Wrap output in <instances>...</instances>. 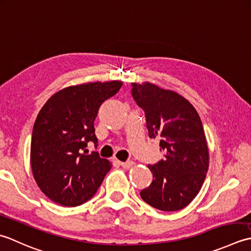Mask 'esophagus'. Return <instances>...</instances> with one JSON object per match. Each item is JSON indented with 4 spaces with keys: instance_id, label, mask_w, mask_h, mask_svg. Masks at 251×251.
Masks as SVG:
<instances>
[{
    "instance_id": "esophagus-1",
    "label": "esophagus",
    "mask_w": 251,
    "mask_h": 251,
    "mask_svg": "<svg viewBox=\"0 0 251 251\" xmlns=\"http://www.w3.org/2000/svg\"><path fill=\"white\" fill-rule=\"evenodd\" d=\"M119 165L124 168V169H130L133 165H134V162L133 161H126V162H119Z\"/></svg>"
}]
</instances>
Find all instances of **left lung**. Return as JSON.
<instances>
[{
    "label": "left lung",
    "mask_w": 251,
    "mask_h": 251,
    "mask_svg": "<svg viewBox=\"0 0 251 251\" xmlns=\"http://www.w3.org/2000/svg\"><path fill=\"white\" fill-rule=\"evenodd\" d=\"M132 96L145 112L148 135L159 140L165 152L163 159L148 165L152 182L141 191V197L162 211L181 210L201 191L208 171L201 120L183 96L152 83H132Z\"/></svg>",
    "instance_id": "left-lung-1"
}]
</instances>
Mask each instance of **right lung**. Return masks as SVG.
<instances>
[{"mask_svg":"<svg viewBox=\"0 0 251 251\" xmlns=\"http://www.w3.org/2000/svg\"><path fill=\"white\" fill-rule=\"evenodd\" d=\"M121 81L68 86L45 103L35 119L30 161L40 190L50 201L75 207L95 195L111 163L99 152L94 121L100 105L117 94Z\"/></svg>","mask_w":251,"mask_h":251,"instance_id":"right-lung-1","label":"right lung"}]
</instances>
